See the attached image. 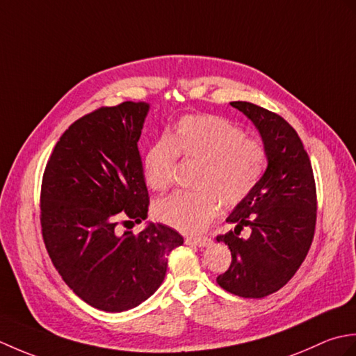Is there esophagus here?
Returning <instances> with one entry per match:
<instances>
[{
	"instance_id": "esophagus-1",
	"label": "esophagus",
	"mask_w": 356,
	"mask_h": 356,
	"mask_svg": "<svg viewBox=\"0 0 356 356\" xmlns=\"http://www.w3.org/2000/svg\"><path fill=\"white\" fill-rule=\"evenodd\" d=\"M185 243L186 245H195L199 248H205V246H209L211 243H213V240H211L209 237H186Z\"/></svg>"
}]
</instances>
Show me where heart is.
<instances>
[{
    "label": "heart",
    "instance_id": "b5f03b06",
    "mask_svg": "<svg viewBox=\"0 0 356 356\" xmlns=\"http://www.w3.org/2000/svg\"><path fill=\"white\" fill-rule=\"evenodd\" d=\"M179 157L197 162L195 190L157 200L154 216L171 228L195 232L213 220L220 203L234 208L248 199L266 170L268 148L229 119L188 115L143 154L142 172L148 188L168 190Z\"/></svg>",
    "mask_w": 356,
    "mask_h": 356
}]
</instances>
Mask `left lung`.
Returning <instances> with one entry per match:
<instances>
[{"label": "left lung", "mask_w": 356, "mask_h": 356, "mask_svg": "<svg viewBox=\"0 0 356 356\" xmlns=\"http://www.w3.org/2000/svg\"><path fill=\"white\" fill-rule=\"evenodd\" d=\"M259 128L268 148V168L259 185L226 222L236 229L218 234L231 249V266L217 277L225 291L263 298L289 282L305 261L316 225V188L303 142L291 124L251 102H231ZM249 227L251 234L239 232Z\"/></svg>", "instance_id": "left-lung-1"}]
</instances>
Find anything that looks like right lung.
Returning a JSON list of instances; mask_svg holds the SVG:
<instances>
[{"label":"right lung","mask_w":356,"mask_h":356,"mask_svg":"<svg viewBox=\"0 0 356 356\" xmlns=\"http://www.w3.org/2000/svg\"><path fill=\"white\" fill-rule=\"evenodd\" d=\"M147 111L148 104L127 101L74 120L42 174L40 220L53 266L79 298L105 312L128 311L154 293L166 255L184 243L161 223L118 231L148 213L138 147Z\"/></svg>","instance_id":"right-lung-1"}]
</instances>
